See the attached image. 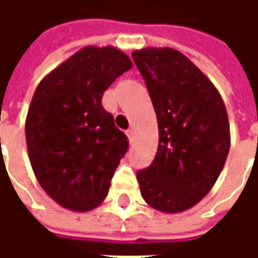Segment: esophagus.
I'll return each mask as SVG.
<instances>
[{
    "instance_id": "1",
    "label": "esophagus",
    "mask_w": 258,
    "mask_h": 258,
    "mask_svg": "<svg viewBox=\"0 0 258 258\" xmlns=\"http://www.w3.org/2000/svg\"><path fill=\"white\" fill-rule=\"evenodd\" d=\"M125 134H127V138H128L130 142H133V141H134V135H135L134 130L133 128L127 130V131H125Z\"/></svg>"
}]
</instances>
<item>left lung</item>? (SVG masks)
I'll list each match as a JSON object with an SVG mask.
<instances>
[{
  "instance_id": "1",
  "label": "left lung",
  "mask_w": 258,
  "mask_h": 258,
  "mask_svg": "<svg viewBox=\"0 0 258 258\" xmlns=\"http://www.w3.org/2000/svg\"><path fill=\"white\" fill-rule=\"evenodd\" d=\"M159 125L151 166L137 173L142 198L155 210H189L209 194L227 160L231 133L227 107L210 79L174 48L133 52Z\"/></svg>"
}]
</instances>
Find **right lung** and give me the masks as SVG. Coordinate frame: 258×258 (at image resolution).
<instances>
[{
  "label": "right lung",
  "instance_id": "right-lung-1",
  "mask_svg": "<svg viewBox=\"0 0 258 258\" xmlns=\"http://www.w3.org/2000/svg\"><path fill=\"white\" fill-rule=\"evenodd\" d=\"M131 68L118 48L88 45L37 85L26 116L27 153L38 184L68 210H94L107 196L128 141L102 96Z\"/></svg>",
  "mask_w": 258,
  "mask_h": 258
}]
</instances>
